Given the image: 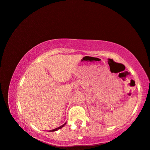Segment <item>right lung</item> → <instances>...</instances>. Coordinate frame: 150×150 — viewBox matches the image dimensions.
Returning a JSON list of instances; mask_svg holds the SVG:
<instances>
[{"label":"right lung","mask_w":150,"mask_h":150,"mask_svg":"<svg viewBox=\"0 0 150 150\" xmlns=\"http://www.w3.org/2000/svg\"><path fill=\"white\" fill-rule=\"evenodd\" d=\"M66 123H65V124H63L62 126H61V127H58V128H57V129H53V130H51V131H52V132H53V131H57V130H59V129H61V128L62 127H64L65 125H66Z\"/></svg>","instance_id":"1"}]
</instances>
